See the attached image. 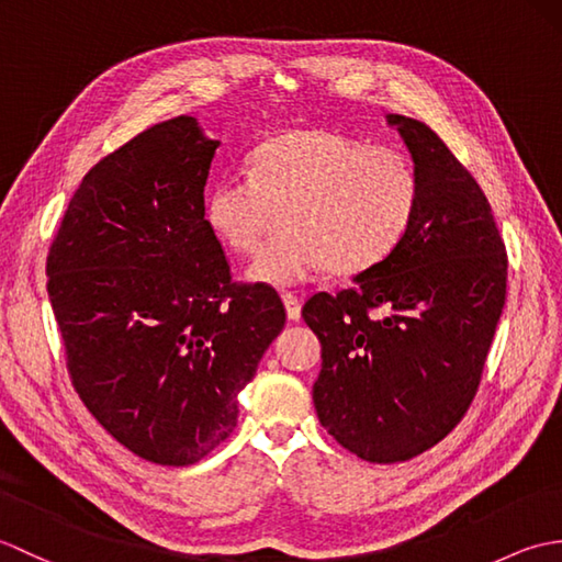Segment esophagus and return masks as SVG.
<instances>
[{"label": "esophagus", "instance_id": "1", "mask_svg": "<svg viewBox=\"0 0 562 562\" xmlns=\"http://www.w3.org/2000/svg\"><path fill=\"white\" fill-rule=\"evenodd\" d=\"M282 304H284V308H288V318H290V321H300V318H302V302H300V296L292 294V292H284V294H282Z\"/></svg>", "mask_w": 562, "mask_h": 562}]
</instances>
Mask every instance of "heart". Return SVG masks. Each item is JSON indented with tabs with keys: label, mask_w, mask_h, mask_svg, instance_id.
<instances>
[{
	"label": "heart",
	"mask_w": 562,
	"mask_h": 562,
	"mask_svg": "<svg viewBox=\"0 0 562 562\" xmlns=\"http://www.w3.org/2000/svg\"><path fill=\"white\" fill-rule=\"evenodd\" d=\"M420 210V176L403 151L367 147L330 130H290L250 157V176L212 183L205 220L238 256L284 229L248 268V280L294 288L330 268L357 274L386 260Z\"/></svg>",
	"instance_id": "1"
}]
</instances>
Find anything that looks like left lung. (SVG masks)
I'll return each mask as SVG.
<instances>
[{"mask_svg":"<svg viewBox=\"0 0 562 562\" xmlns=\"http://www.w3.org/2000/svg\"><path fill=\"white\" fill-rule=\"evenodd\" d=\"M420 176L408 236L352 288L302 308L321 340L314 405L338 445L408 461L459 425L479 391L507 292L491 202L425 123L389 113Z\"/></svg>","mask_w":562,"mask_h":562,"instance_id":"left-lung-1","label":"left lung"}]
</instances>
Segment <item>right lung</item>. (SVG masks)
<instances>
[{
	"instance_id": "right-lung-1",
	"label": "right lung",
	"mask_w": 562,
	"mask_h": 562,
	"mask_svg": "<svg viewBox=\"0 0 562 562\" xmlns=\"http://www.w3.org/2000/svg\"><path fill=\"white\" fill-rule=\"evenodd\" d=\"M220 139L154 125L83 176L47 254L79 398L139 459L190 465L234 432L238 391L284 328L268 284L232 282L205 220Z\"/></svg>"
}]
</instances>
